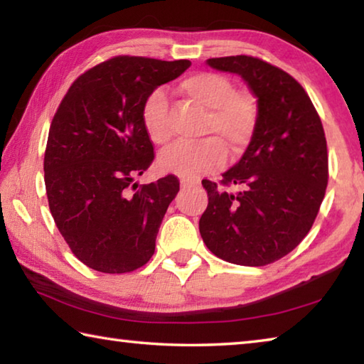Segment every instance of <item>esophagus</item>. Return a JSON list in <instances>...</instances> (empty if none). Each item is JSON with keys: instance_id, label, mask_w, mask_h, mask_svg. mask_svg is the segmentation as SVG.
Segmentation results:
<instances>
[{"instance_id": "esophagus-1", "label": "esophagus", "mask_w": 364, "mask_h": 364, "mask_svg": "<svg viewBox=\"0 0 364 364\" xmlns=\"http://www.w3.org/2000/svg\"><path fill=\"white\" fill-rule=\"evenodd\" d=\"M180 184L181 188H191V186H196V184H199V180H186V178H183Z\"/></svg>"}]
</instances>
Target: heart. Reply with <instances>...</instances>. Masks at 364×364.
Listing matches in <instances>:
<instances>
[{
  "instance_id": "heart-1",
  "label": "heart",
  "mask_w": 364,
  "mask_h": 364,
  "mask_svg": "<svg viewBox=\"0 0 364 364\" xmlns=\"http://www.w3.org/2000/svg\"><path fill=\"white\" fill-rule=\"evenodd\" d=\"M180 91L207 110L200 128L207 139L197 144H178L159 159L164 171L181 178H197L223 167L225 147L232 156L247 149L255 136L258 110L252 97L239 93L230 78L215 72H197L180 82ZM141 120L154 144L165 146L171 139L168 97L162 88L152 90L141 107Z\"/></svg>"
}]
</instances>
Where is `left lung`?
<instances>
[{"label":"left lung","instance_id":"left-lung-1","mask_svg":"<svg viewBox=\"0 0 364 364\" xmlns=\"http://www.w3.org/2000/svg\"><path fill=\"white\" fill-rule=\"evenodd\" d=\"M241 75L257 97L255 136L220 184L202 180L208 205L199 231L212 254L242 267L279 260L311 230L328 186V144L306 91L279 67L252 56L208 59ZM232 183L237 193L224 189Z\"/></svg>","mask_w":364,"mask_h":364}]
</instances>
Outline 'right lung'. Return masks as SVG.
<instances>
[{"mask_svg": "<svg viewBox=\"0 0 364 364\" xmlns=\"http://www.w3.org/2000/svg\"><path fill=\"white\" fill-rule=\"evenodd\" d=\"M189 60L115 56L82 73L54 114L45 151L49 210L80 262L130 273L151 260L175 175L138 184L154 160L141 120L146 96L180 77Z\"/></svg>", "mask_w": 364, "mask_h": 364, "instance_id": "add662e5", "label": "right lung"}]
</instances>
